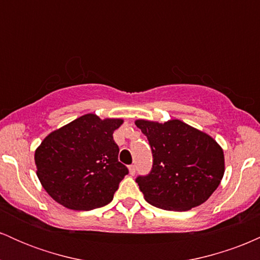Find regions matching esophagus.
<instances>
[{
	"label": "esophagus",
	"instance_id": "obj_1",
	"mask_svg": "<svg viewBox=\"0 0 260 260\" xmlns=\"http://www.w3.org/2000/svg\"><path fill=\"white\" fill-rule=\"evenodd\" d=\"M128 170H129V175H134V174H136V166H134V165H129V166H128Z\"/></svg>",
	"mask_w": 260,
	"mask_h": 260
}]
</instances>
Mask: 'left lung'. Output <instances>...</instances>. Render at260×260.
I'll return each instance as SVG.
<instances>
[{"instance_id":"left-lung-1","label":"left lung","mask_w":260,"mask_h":260,"mask_svg":"<svg viewBox=\"0 0 260 260\" xmlns=\"http://www.w3.org/2000/svg\"><path fill=\"white\" fill-rule=\"evenodd\" d=\"M153 151V169L137 183L144 199L165 210L186 211L207 202L225 172L222 148L209 134L180 120H137Z\"/></svg>"}]
</instances>
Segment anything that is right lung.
I'll return each instance as SVG.
<instances>
[{
	"label": "right lung",
	"mask_w": 260,
	"mask_h": 260,
	"mask_svg": "<svg viewBox=\"0 0 260 260\" xmlns=\"http://www.w3.org/2000/svg\"><path fill=\"white\" fill-rule=\"evenodd\" d=\"M122 123V118L86 113L45 137L34 159L39 181L53 201L72 210L112 201L128 174L112 136Z\"/></svg>",
	"instance_id": "1"
}]
</instances>
